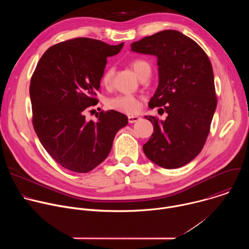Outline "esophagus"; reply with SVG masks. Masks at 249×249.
<instances>
[{
    "label": "esophagus",
    "mask_w": 249,
    "mask_h": 249,
    "mask_svg": "<svg viewBox=\"0 0 249 249\" xmlns=\"http://www.w3.org/2000/svg\"><path fill=\"white\" fill-rule=\"evenodd\" d=\"M140 119H141V118H140L139 116H133V115L128 116V122H129V123H135V122L139 121Z\"/></svg>",
    "instance_id": "34e87169"
}]
</instances>
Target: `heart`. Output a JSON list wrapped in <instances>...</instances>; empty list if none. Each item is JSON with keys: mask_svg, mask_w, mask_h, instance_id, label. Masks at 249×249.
<instances>
[{"mask_svg": "<svg viewBox=\"0 0 249 249\" xmlns=\"http://www.w3.org/2000/svg\"><path fill=\"white\" fill-rule=\"evenodd\" d=\"M131 67L134 70L136 75L141 79L148 71H151L150 64L142 59H136L131 62ZM113 69L107 68L101 77V84L104 87H108L111 84L113 77ZM106 105L110 109L115 111L127 113V114H135L139 112L141 108V100L138 96L132 94H117L106 100Z\"/></svg>", "mask_w": 249, "mask_h": 249, "instance_id": "heart-1", "label": "heart"}]
</instances>
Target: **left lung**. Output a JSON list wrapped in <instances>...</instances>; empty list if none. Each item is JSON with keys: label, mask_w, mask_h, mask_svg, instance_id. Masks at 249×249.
Segmentation results:
<instances>
[{"label": "left lung", "mask_w": 249, "mask_h": 249, "mask_svg": "<svg viewBox=\"0 0 249 249\" xmlns=\"http://www.w3.org/2000/svg\"><path fill=\"white\" fill-rule=\"evenodd\" d=\"M134 52L158 57L159 86L149 102L165 120L146 116L154 133L143 146L156 164L171 169L202 151L217 107L212 64L205 51L177 30H163L131 44Z\"/></svg>", "instance_id": "left-lung-1"}]
</instances>
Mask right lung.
I'll list each match as a JSON object with an SVG mask.
<instances>
[{
    "mask_svg": "<svg viewBox=\"0 0 249 249\" xmlns=\"http://www.w3.org/2000/svg\"><path fill=\"white\" fill-rule=\"evenodd\" d=\"M124 43L109 45L79 37L46 50L30 81L32 124L47 153L64 168L86 173L109 155L116 133L128 123L126 115L100 111L97 121L85 112L97 104L96 92L106 58Z\"/></svg>",
    "mask_w": 249,
    "mask_h": 249,
    "instance_id": "right-lung-1",
    "label": "right lung"
}]
</instances>
